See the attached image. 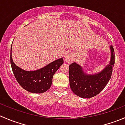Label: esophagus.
I'll use <instances>...</instances> for the list:
<instances>
[{
  "mask_svg": "<svg viewBox=\"0 0 125 125\" xmlns=\"http://www.w3.org/2000/svg\"><path fill=\"white\" fill-rule=\"evenodd\" d=\"M73 60H74V56L72 54L66 55L65 57V62H66L67 63H71Z\"/></svg>",
  "mask_w": 125,
  "mask_h": 125,
  "instance_id": "obj_1",
  "label": "esophagus"
}]
</instances>
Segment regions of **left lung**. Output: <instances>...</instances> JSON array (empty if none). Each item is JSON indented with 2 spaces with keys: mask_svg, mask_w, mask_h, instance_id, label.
Here are the masks:
<instances>
[{
  "mask_svg": "<svg viewBox=\"0 0 125 125\" xmlns=\"http://www.w3.org/2000/svg\"><path fill=\"white\" fill-rule=\"evenodd\" d=\"M111 59L109 64L96 74H88L83 67L76 62L69 66V78L71 90L77 96L84 99L93 97L100 93L106 86L113 73L115 54L113 46H110Z\"/></svg>",
  "mask_w": 125,
  "mask_h": 125,
  "instance_id": "obj_1",
  "label": "left lung"
}]
</instances>
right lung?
Returning <instances> with one entry per match:
<instances>
[{"label":"right lung","mask_w":125,"mask_h":125,"mask_svg":"<svg viewBox=\"0 0 125 125\" xmlns=\"http://www.w3.org/2000/svg\"><path fill=\"white\" fill-rule=\"evenodd\" d=\"M11 50L12 46L10 62L14 75L19 85L31 93L40 94L48 90L52 84L54 74L63 63V58L57 59L39 70L26 71L14 63L11 57Z\"/></svg>","instance_id":"obj_1"}]
</instances>
